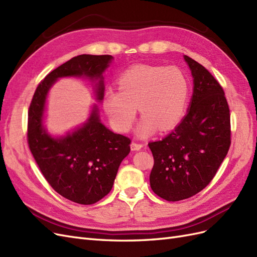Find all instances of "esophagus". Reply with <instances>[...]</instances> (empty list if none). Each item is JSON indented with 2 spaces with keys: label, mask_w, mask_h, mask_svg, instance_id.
Wrapping results in <instances>:
<instances>
[{
  "label": "esophagus",
  "mask_w": 257,
  "mask_h": 257,
  "mask_svg": "<svg viewBox=\"0 0 257 257\" xmlns=\"http://www.w3.org/2000/svg\"><path fill=\"white\" fill-rule=\"evenodd\" d=\"M143 147H144V145H143V144H139V143H135V142H133V143L131 144V149L133 150V151L141 150Z\"/></svg>",
  "instance_id": "obj_1"
}]
</instances>
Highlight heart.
<instances>
[{
	"instance_id": "1",
	"label": "heart",
	"mask_w": 257,
	"mask_h": 257,
	"mask_svg": "<svg viewBox=\"0 0 257 257\" xmlns=\"http://www.w3.org/2000/svg\"><path fill=\"white\" fill-rule=\"evenodd\" d=\"M118 89L104 92L103 106L112 126L126 133L137 115V106L144 115L138 124V136H149L158 127L168 131L180 122L189 100L190 84L181 69L175 66L141 64L123 72Z\"/></svg>"
}]
</instances>
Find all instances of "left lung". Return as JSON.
Instances as JSON below:
<instances>
[{"instance_id":"left-lung-1","label":"left lung","mask_w":257,"mask_h":257,"mask_svg":"<svg viewBox=\"0 0 257 257\" xmlns=\"http://www.w3.org/2000/svg\"><path fill=\"white\" fill-rule=\"evenodd\" d=\"M193 96L188 113L162 141L148 144L154 164L152 191L167 201L196 195L211 182L230 147V114L224 90L203 65L188 56Z\"/></svg>"}]
</instances>
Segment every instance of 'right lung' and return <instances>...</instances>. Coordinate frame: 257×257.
I'll use <instances>...</instances> for the list:
<instances>
[{
  "mask_svg": "<svg viewBox=\"0 0 257 257\" xmlns=\"http://www.w3.org/2000/svg\"><path fill=\"white\" fill-rule=\"evenodd\" d=\"M112 57L80 54L53 69L37 85L28 113V144L36 164L51 188L80 205H92L105 197L123 159L130 153L131 139L114 134L100 123L93 107L88 122L72 134L53 138L43 126L46 97L61 77L85 76L97 80L96 95L104 96L103 76Z\"/></svg>",
  "mask_w": 257,
  "mask_h": 257,
  "instance_id": "1",
  "label": "right lung"
}]
</instances>
